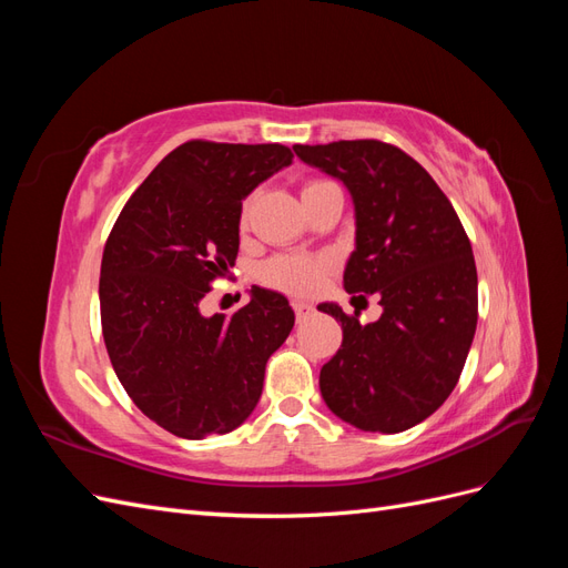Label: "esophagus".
<instances>
[{
    "label": "esophagus",
    "mask_w": 568,
    "mask_h": 568,
    "mask_svg": "<svg viewBox=\"0 0 568 568\" xmlns=\"http://www.w3.org/2000/svg\"><path fill=\"white\" fill-rule=\"evenodd\" d=\"M291 307H294V313H296L298 320H303V317H307V315L313 313V305L305 303V301H294V303H291Z\"/></svg>",
    "instance_id": "obj_1"
}]
</instances>
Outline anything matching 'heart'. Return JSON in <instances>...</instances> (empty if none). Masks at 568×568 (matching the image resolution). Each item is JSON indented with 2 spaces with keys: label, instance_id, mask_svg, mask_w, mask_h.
Here are the masks:
<instances>
[{
  "label": "heart",
  "instance_id": "b5f03b06",
  "mask_svg": "<svg viewBox=\"0 0 568 568\" xmlns=\"http://www.w3.org/2000/svg\"><path fill=\"white\" fill-rule=\"evenodd\" d=\"M324 184L329 182L307 180L303 184V194L313 192V189ZM248 211H251V201H244L242 215H239V222H242V225H246ZM329 267H332L329 255H274L261 265L257 274H261V280L267 286L286 291V294H311V291H315L322 284Z\"/></svg>",
  "mask_w": 568,
  "mask_h": 568
}]
</instances>
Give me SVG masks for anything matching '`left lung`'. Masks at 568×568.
Listing matches in <instances>:
<instances>
[{"mask_svg": "<svg viewBox=\"0 0 568 568\" xmlns=\"http://www.w3.org/2000/svg\"><path fill=\"white\" fill-rule=\"evenodd\" d=\"M294 151L351 189L357 248L343 284L365 301L379 294L384 307L363 324L359 311L320 305L343 329L320 372L322 398L363 432H405L448 400L467 363L478 320L471 242L448 196L403 149L341 140Z\"/></svg>", "mask_w": 568, "mask_h": 568, "instance_id": "left-lung-1", "label": "left lung"}]
</instances>
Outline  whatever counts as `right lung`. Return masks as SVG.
<instances>
[{
	"mask_svg": "<svg viewBox=\"0 0 568 568\" xmlns=\"http://www.w3.org/2000/svg\"><path fill=\"white\" fill-rule=\"evenodd\" d=\"M291 159L284 144L184 142L134 189L106 239L99 303L111 365L132 403L173 436L242 424L294 326L288 301L267 288L232 315L199 307L234 267L242 199Z\"/></svg>",
	"mask_w": 568,
	"mask_h": 568,
	"instance_id": "add662e5",
	"label": "right lung"
}]
</instances>
